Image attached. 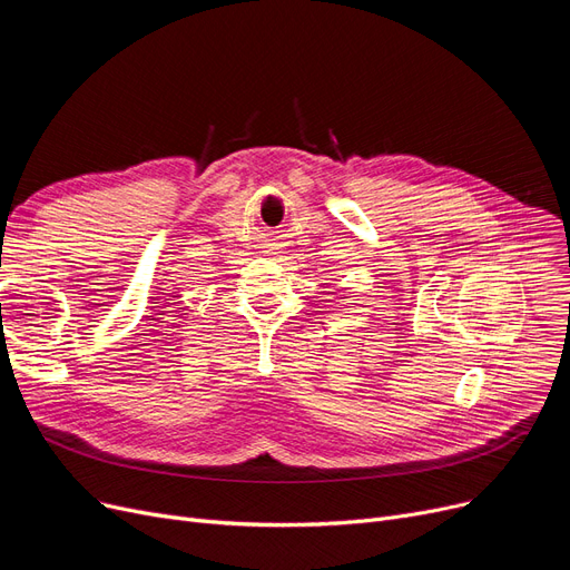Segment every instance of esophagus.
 Wrapping results in <instances>:
<instances>
[{"instance_id":"1","label":"esophagus","mask_w":570,"mask_h":570,"mask_svg":"<svg viewBox=\"0 0 570 570\" xmlns=\"http://www.w3.org/2000/svg\"><path fill=\"white\" fill-rule=\"evenodd\" d=\"M282 247H284V245L279 243V239H267L265 247H263V254H273V256H277Z\"/></svg>"}]
</instances>
